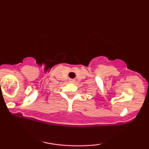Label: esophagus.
<instances>
[{
	"label": "esophagus",
	"instance_id": "1",
	"mask_svg": "<svg viewBox=\"0 0 149 149\" xmlns=\"http://www.w3.org/2000/svg\"><path fill=\"white\" fill-rule=\"evenodd\" d=\"M69 82H70V83H74V82H75V80H73V79H71V80H69Z\"/></svg>",
	"mask_w": 149,
	"mask_h": 149
}]
</instances>
